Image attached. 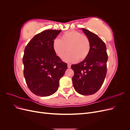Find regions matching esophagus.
<instances>
[{
    "instance_id": "34e87169",
    "label": "esophagus",
    "mask_w": 130,
    "mask_h": 130,
    "mask_svg": "<svg viewBox=\"0 0 130 130\" xmlns=\"http://www.w3.org/2000/svg\"><path fill=\"white\" fill-rule=\"evenodd\" d=\"M67 66H68V68H70V67H71V64H68Z\"/></svg>"
}]
</instances>
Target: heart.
<instances>
[{
    "label": "heart",
    "mask_w": 130,
    "mask_h": 130,
    "mask_svg": "<svg viewBox=\"0 0 130 130\" xmlns=\"http://www.w3.org/2000/svg\"><path fill=\"white\" fill-rule=\"evenodd\" d=\"M90 42L88 38L76 31H68L63 34L61 39H56L53 42V49L60 57L69 52L64 57L67 62L84 60L88 55Z\"/></svg>",
    "instance_id": "1"
}]
</instances>
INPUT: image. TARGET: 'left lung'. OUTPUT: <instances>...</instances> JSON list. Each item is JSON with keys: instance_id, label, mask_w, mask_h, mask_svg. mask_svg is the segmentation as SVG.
I'll list each match as a JSON object with an SVG mask.
<instances>
[{"instance_id": "obj_1", "label": "left lung", "mask_w": 130, "mask_h": 130, "mask_svg": "<svg viewBox=\"0 0 130 130\" xmlns=\"http://www.w3.org/2000/svg\"><path fill=\"white\" fill-rule=\"evenodd\" d=\"M90 42L88 55L79 63L73 64V85L81 95H89L97 92L103 85L107 73L108 56L105 43L97 35L81 29Z\"/></svg>"}]
</instances>
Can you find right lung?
I'll list each match as a JSON object with an SVG mask.
<instances>
[{"instance_id":"right-lung-1","label":"right lung","mask_w":130,"mask_h":130,"mask_svg":"<svg viewBox=\"0 0 130 130\" xmlns=\"http://www.w3.org/2000/svg\"><path fill=\"white\" fill-rule=\"evenodd\" d=\"M61 30H46L32 38L26 46L23 57L24 76L34 94L48 96L55 93L59 81L67 69L53 49L54 40Z\"/></svg>"}]
</instances>
